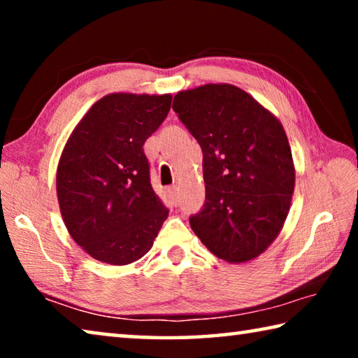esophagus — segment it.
<instances>
[{
  "label": "esophagus",
  "mask_w": 358,
  "mask_h": 358,
  "mask_svg": "<svg viewBox=\"0 0 358 358\" xmlns=\"http://www.w3.org/2000/svg\"><path fill=\"white\" fill-rule=\"evenodd\" d=\"M169 196H171V199H172V201H173V203L175 205H177V202H178V186H171V187H169Z\"/></svg>",
  "instance_id": "1"
}]
</instances>
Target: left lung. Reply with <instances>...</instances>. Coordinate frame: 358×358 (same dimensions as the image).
I'll list each match as a JSON object with an SVG mask.
<instances>
[{
	"mask_svg": "<svg viewBox=\"0 0 358 358\" xmlns=\"http://www.w3.org/2000/svg\"><path fill=\"white\" fill-rule=\"evenodd\" d=\"M172 108L203 153L205 203L191 229L216 257H257L286 221L295 186L287 136L273 115L234 85L180 92Z\"/></svg>",
	"mask_w": 358,
	"mask_h": 358,
	"instance_id": "1",
	"label": "left lung"
}]
</instances>
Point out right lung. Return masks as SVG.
<instances>
[{
	"mask_svg": "<svg viewBox=\"0 0 358 358\" xmlns=\"http://www.w3.org/2000/svg\"><path fill=\"white\" fill-rule=\"evenodd\" d=\"M171 102V94L104 96L66 143L57 172L59 210L71 237L96 260H138L166 221L169 210L151 186L143 143Z\"/></svg>",
	"mask_w": 358,
	"mask_h": 358,
	"instance_id": "add662e5",
	"label": "right lung"
}]
</instances>
